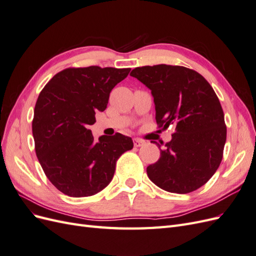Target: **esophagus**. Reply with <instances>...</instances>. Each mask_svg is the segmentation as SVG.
<instances>
[{
  "mask_svg": "<svg viewBox=\"0 0 256 256\" xmlns=\"http://www.w3.org/2000/svg\"><path fill=\"white\" fill-rule=\"evenodd\" d=\"M145 144V141L143 140H140V138H134V145L136 147H141Z\"/></svg>",
  "mask_w": 256,
  "mask_h": 256,
  "instance_id": "obj_1",
  "label": "esophagus"
}]
</instances>
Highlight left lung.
<instances>
[{"label": "left lung", "instance_id": "obj_1", "mask_svg": "<svg viewBox=\"0 0 256 256\" xmlns=\"http://www.w3.org/2000/svg\"><path fill=\"white\" fill-rule=\"evenodd\" d=\"M130 76L152 90L159 126L176 125L159 160L146 168L150 180L180 194L202 187L219 168L226 141L223 110L210 84L192 69L164 64L136 67Z\"/></svg>", "mask_w": 256, "mask_h": 256}]
</instances>
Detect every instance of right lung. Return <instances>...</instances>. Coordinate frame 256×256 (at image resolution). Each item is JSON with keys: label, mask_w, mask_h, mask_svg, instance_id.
<instances>
[{"label": "right lung", "mask_w": 256, "mask_h": 256, "mask_svg": "<svg viewBox=\"0 0 256 256\" xmlns=\"http://www.w3.org/2000/svg\"><path fill=\"white\" fill-rule=\"evenodd\" d=\"M130 68H67L38 96L32 122L37 158L46 176L64 194L94 196L112 180L116 161L132 150L131 138L116 134L94 140L88 126L106 110L110 92Z\"/></svg>", "instance_id": "obj_1"}]
</instances>
